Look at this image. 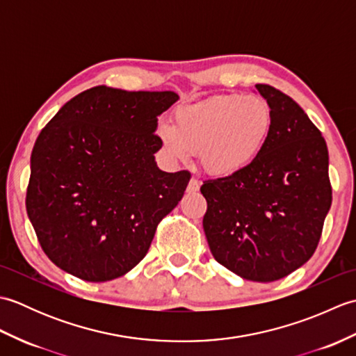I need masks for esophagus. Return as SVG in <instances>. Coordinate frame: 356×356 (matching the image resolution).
Segmentation results:
<instances>
[{
  "instance_id": "obj_1",
  "label": "esophagus",
  "mask_w": 356,
  "mask_h": 356,
  "mask_svg": "<svg viewBox=\"0 0 356 356\" xmlns=\"http://www.w3.org/2000/svg\"><path fill=\"white\" fill-rule=\"evenodd\" d=\"M200 190V182L197 179H191L190 184L186 186V191L188 193H197Z\"/></svg>"
}]
</instances>
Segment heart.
Here are the masks:
<instances>
[{
	"instance_id": "obj_1",
	"label": "heart",
	"mask_w": 356,
	"mask_h": 356,
	"mask_svg": "<svg viewBox=\"0 0 356 356\" xmlns=\"http://www.w3.org/2000/svg\"><path fill=\"white\" fill-rule=\"evenodd\" d=\"M272 125V110L261 97L225 95L177 108L172 125L161 124L157 134L172 159L186 161L199 151L203 170L225 177L243 172L260 157Z\"/></svg>"
}]
</instances>
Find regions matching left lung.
I'll return each mask as SVG.
<instances>
[{
  "mask_svg": "<svg viewBox=\"0 0 356 356\" xmlns=\"http://www.w3.org/2000/svg\"><path fill=\"white\" fill-rule=\"evenodd\" d=\"M274 116L260 157L234 176L200 186L203 229L214 259L234 274L269 283L311 259L332 205L321 131L292 97L257 84Z\"/></svg>",
  "mask_w": 356,
  "mask_h": 356,
  "instance_id": "left-lung-1",
  "label": "left lung"
}]
</instances>
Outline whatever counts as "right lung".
<instances>
[{
  "instance_id": "1",
  "label": "right lung",
  "mask_w": 356,
  "mask_h": 356,
  "mask_svg": "<svg viewBox=\"0 0 356 356\" xmlns=\"http://www.w3.org/2000/svg\"><path fill=\"white\" fill-rule=\"evenodd\" d=\"M174 92L97 86L74 96L38 136L26 208L58 268L86 282L125 275L147 255L157 225L191 174L157 168V116Z\"/></svg>"
}]
</instances>
